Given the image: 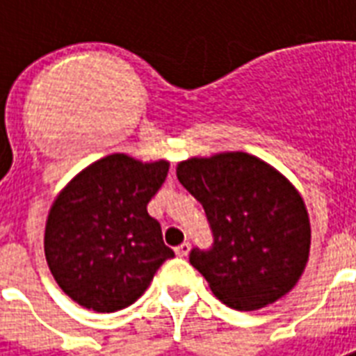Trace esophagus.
<instances>
[{
    "mask_svg": "<svg viewBox=\"0 0 356 356\" xmlns=\"http://www.w3.org/2000/svg\"><path fill=\"white\" fill-rule=\"evenodd\" d=\"M188 253H190V243L188 242H183L181 245H177V248H175V254H177V257H186Z\"/></svg>",
    "mask_w": 356,
    "mask_h": 356,
    "instance_id": "1",
    "label": "esophagus"
}]
</instances>
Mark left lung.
I'll return each instance as SVG.
<instances>
[{
    "instance_id": "left-lung-1",
    "label": "left lung",
    "mask_w": 356,
    "mask_h": 356,
    "mask_svg": "<svg viewBox=\"0 0 356 356\" xmlns=\"http://www.w3.org/2000/svg\"><path fill=\"white\" fill-rule=\"evenodd\" d=\"M177 179L205 209L214 243L194 248L190 264L212 293L236 310L286 296L303 275L310 220L298 188L279 170L243 151L192 156Z\"/></svg>"
}]
</instances>
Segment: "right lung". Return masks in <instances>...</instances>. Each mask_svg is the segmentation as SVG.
Segmentation results:
<instances>
[{
  "mask_svg": "<svg viewBox=\"0 0 356 356\" xmlns=\"http://www.w3.org/2000/svg\"><path fill=\"white\" fill-rule=\"evenodd\" d=\"M170 162L113 153L81 170L53 201L44 251L68 298L96 312H116L147 290L173 251L147 203L166 181Z\"/></svg>",
  "mask_w": 356,
  "mask_h": 356,
  "instance_id": "1",
  "label": "right lung"
}]
</instances>
